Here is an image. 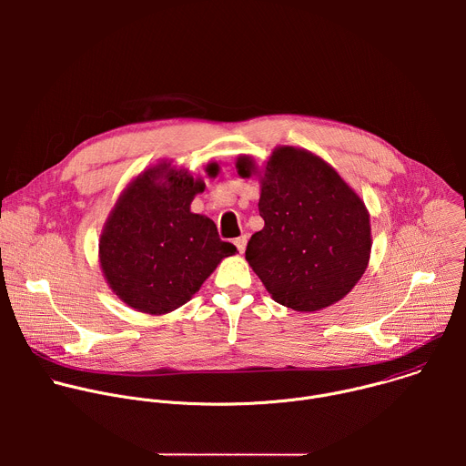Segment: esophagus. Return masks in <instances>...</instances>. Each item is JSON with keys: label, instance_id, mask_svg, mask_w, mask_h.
Returning <instances> with one entry per match:
<instances>
[{"label": "esophagus", "instance_id": "obj_1", "mask_svg": "<svg viewBox=\"0 0 466 466\" xmlns=\"http://www.w3.org/2000/svg\"><path fill=\"white\" fill-rule=\"evenodd\" d=\"M234 245H236V248L239 250V254H243V252H245V247H247V236L236 238V239H234Z\"/></svg>", "mask_w": 466, "mask_h": 466}]
</instances>
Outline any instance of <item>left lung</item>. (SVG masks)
Masks as SVG:
<instances>
[{
  "label": "left lung",
  "mask_w": 466,
  "mask_h": 466,
  "mask_svg": "<svg viewBox=\"0 0 466 466\" xmlns=\"http://www.w3.org/2000/svg\"><path fill=\"white\" fill-rule=\"evenodd\" d=\"M238 175H258V210L265 225L248 239L245 258L271 297L295 311L341 300L363 277L370 258V221L360 195L317 155L277 147L258 171L243 155Z\"/></svg>",
  "instance_id": "obj_1"
}]
</instances>
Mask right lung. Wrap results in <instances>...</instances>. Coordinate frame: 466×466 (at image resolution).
<instances>
[{
  "mask_svg": "<svg viewBox=\"0 0 466 466\" xmlns=\"http://www.w3.org/2000/svg\"><path fill=\"white\" fill-rule=\"evenodd\" d=\"M219 166H207L216 177ZM205 180L162 162L146 169L119 195L99 239L101 271L108 288L130 308L149 315L186 304L236 254L216 223L189 205Z\"/></svg>",
  "mask_w": 466,
  "mask_h": 466,
  "instance_id": "add662e5",
  "label": "right lung"
}]
</instances>
